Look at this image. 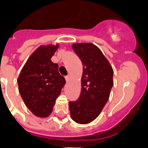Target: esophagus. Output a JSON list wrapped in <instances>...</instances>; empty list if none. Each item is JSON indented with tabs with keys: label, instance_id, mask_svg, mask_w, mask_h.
Listing matches in <instances>:
<instances>
[{
	"label": "esophagus",
	"instance_id": "obj_1",
	"mask_svg": "<svg viewBox=\"0 0 148 148\" xmlns=\"http://www.w3.org/2000/svg\"><path fill=\"white\" fill-rule=\"evenodd\" d=\"M65 78H66V81H69L70 79H71V76H70V75H67V76L65 77Z\"/></svg>",
	"mask_w": 148,
	"mask_h": 148
}]
</instances>
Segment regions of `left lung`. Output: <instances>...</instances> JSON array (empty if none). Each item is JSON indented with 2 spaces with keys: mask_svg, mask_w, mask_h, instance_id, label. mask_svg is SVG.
Segmentation results:
<instances>
[{
  "mask_svg": "<svg viewBox=\"0 0 148 148\" xmlns=\"http://www.w3.org/2000/svg\"><path fill=\"white\" fill-rule=\"evenodd\" d=\"M74 52L83 64L81 91L76 101H70L71 118L78 124L96 119L108 102L114 85L112 67L97 46L91 43L74 44Z\"/></svg>",
  "mask_w": 148,
  "mask_h": 148,
  "instance_id": "8db88e82",
  "label": "left lung"
}]
</instances>
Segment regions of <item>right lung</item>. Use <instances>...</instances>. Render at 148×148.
Returning a JSON list of instances; mask_svg holds the SVG:
<instances>
[{"label":"right lung","instance_id":"1","mask_svg":"<svg viewBox=\"0 0 148 148\" xmlns=\"http://www.w3.org/2000/svg\"><path fill=\"white\" fill-rule=\"evenodd\" d=\"M59 45L40 46L22 68L17 83L25 105L34 114L48 117L66 81L58 72V64L51 61Z\"/></svg>","mask_w":148,"mask_h":148}]
</instances>
